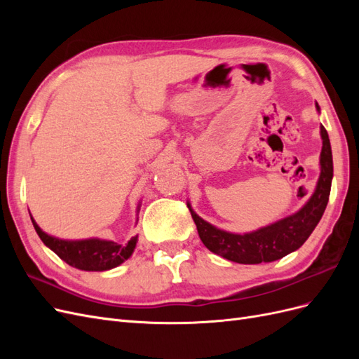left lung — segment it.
<instances>
[{
  "mask_svg": "<svg viewBox=\"0 0 359 359\" xmlns=\"http://www.w3.org/2000/svg\"><path fill=\"white\" fill-rule=\"evenodd\" d=\"M316 109L320 114L318 103ZM320 175L316 189H314L310 199L302 205V208L285 217V219L260 227L253 232L233 233L219 229L214 224L205 222L187 203L205 247L210 252L232 260V262L255 265L260 262H274V260L295 252L306 243L322 219L325 208H327L334 175L331 144L323 126H320Z\"/></svg>",
  "mask_w": 359,
  "mask_h": 359,
  "instance_id": "obj_1",
  "label": "left lung"
}]
</instances>
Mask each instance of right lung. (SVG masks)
I'll use <instances>...</instances> for the list:
<instances>
[{"instance_id": "right-lung-1", "label": "right lung", "mask_w": 359, "mask_h": 359, "mask_svg": "<svg viewBox=\"0 0 359 359\" xmlns=\"http://www.w3.org/2000/svg\"><path fill=\"white\" fill-rule=\"evenodd\" d=\"M139 208L140 202L137 205V212ZM31 222L34 224V229L43 244L49 247L53 253L58 255L64 262L82 271H107L121 265L133 255L137 243V235L133 236L126 245L109 240H100V238L61 240V238L43 232L32 217Z\"/></svg>"}]
</instances>
